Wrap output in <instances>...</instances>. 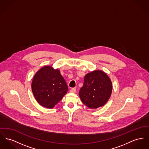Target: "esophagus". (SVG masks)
Returning a JSON list of instances; mask_svg holds the SVG:
<instances>
[{"label":"esophagus","mask_w":149,"mask_h":149,"mask_svg":"<svg viewBox=\"0 0 149 149\" xmlns=\"http://www.w3.org/2000/svg\"><path fill=\"white\" fill-rule=\"evenodd\" d=\"M76 89L75 88H72L70 90V93H76Z\"/></svg>","instance_id":"34e87169"}]
</instances>
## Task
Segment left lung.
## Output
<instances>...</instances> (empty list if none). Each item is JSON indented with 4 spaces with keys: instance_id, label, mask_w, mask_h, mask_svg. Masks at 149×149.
<instances>
[{
    "instance_id": "1",
    "label": "left lung",
    "mask_w": 149,
    "mask_h": 149,
    "mask_svg": "<svg viewBox=\"0 0 149 149\" xmlns=\"http://www.w3.org/2000/svg\"><path fill=\"white\" fill-rule=\"evenodd\" d=\"M112 90L111 81L102 70H94L85 75L79 95L82 103L91 109L103 106Z\"/></svg>"
}]
</instances>
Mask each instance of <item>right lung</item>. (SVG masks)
Here are the masks:
<instances>
[{"label":"right lung","instance_id":"add662e5","mask_svg":"<svg viewBox=\"0 0 149 149\" xmlns=\"http://www.w3.org/2000/svg\"><path fill=\"white\" fill-rule=\"evenodd\" d=\"M31 90L40 106L52 109L67 93L68 88L59 70L45 66L35 74Z\"/></svg>","mask_w":149,"mask_h":149}]
</instances>
